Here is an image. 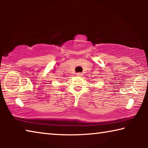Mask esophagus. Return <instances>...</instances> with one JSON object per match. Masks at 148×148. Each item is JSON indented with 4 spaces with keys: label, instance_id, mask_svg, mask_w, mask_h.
<instances>
[{
    "label": "esophagus",
    "instance_id": "1",
    "mask_svg": "<svg viewBox=\"0 0 148 148\" xmlns=\"http://www.w3.org/2000/svg\"><path fill=\"white\" fill-rule=\"evenodd\" d=\"M76 75L77 76H82V75H83V74L81 73V72H78V73H77Z\"/></svg>",
    "mask_w": 148,
    "mask_h": 148
}]
</instances>
